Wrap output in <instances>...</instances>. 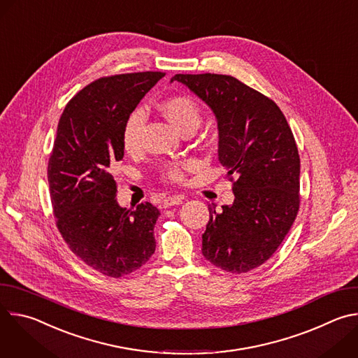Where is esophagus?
<instances>
[{"label":"esophagus","instance_id":"1","mask_svg":"<svg viewBox=\"0 0 358 358\" xmlns=\"http://www.w3.org/2000/svg\"><path fill=\"white\" fill-rule=\"evenodd\" d=\"M184 201V195H171V196H167L163 203H164V208H169V207H173V206H180V203H182Z\"/></svg>","mask_w":358,"mask_h":358}]
</instances>
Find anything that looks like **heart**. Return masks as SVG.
I'll list each match as a JSON object with an SVG mask.
<instances>
[{
	"label": "heart",
	"mask_w": 358,
	"mask_h": 358,
	"mask_svg": "<svg viewBox=\"0 0 358 358\" xmlns=\"http://www.w3.org/2000/svg\"><path fill=\"white\" fill-rule=\"evenodd\" d=\"M160 112L169 119V122L181 133L188 129H196L201 123V110L196 101L184 94H177L164 99L160 106ZM145 116L141 109H136L130 113L123 124L122 143L123 148L129 155L138 152L143 145V129ZM188 164H169L163 169L162 176L170 182L180 184L185 180V171Z\"/></svg>",
	"instance_id": "1"
}]
</instances>
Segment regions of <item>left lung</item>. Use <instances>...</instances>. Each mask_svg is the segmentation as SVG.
<instances>
[{
  "mask_svg": "<svg viewBox=\"0 0 358 358\" xmlns=\"http://www.w3.org/2000/svg\"><path fill=\"white\" fill-rule=\"evenodd\" d=\"M174 80L215 113L218 159L235 195L220 213L210 206L202 255L225 272L246 273L272 257L299 213L300 157L292 129L272 99L234 76L178 73Z\"/></svg>",
  "mask_w": 358,
  "mask_h": 358,
  "instance_id": "1",
  "label": "left lung"
}]
</instances>
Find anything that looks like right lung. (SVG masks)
<instances>
[{"label": "right lung", "instance_id": "right-lung-1", "mask_svg": "<svg viewBox=\"0 0 358 358\" xmlns=\"http://www.w3.org/2000/svg\"><path fill=\"white\" fill-rule=\"evenodd\" d=\"M166 73L99 78L69 101L48 162L50 202L64 241L89 268L109 278L140 269L156 250L160 211L150 202L122 208L116 164L122 131L144 94Z\"/></svg>", "mask_w": 358, "mask_h": 358}]
</instances>
